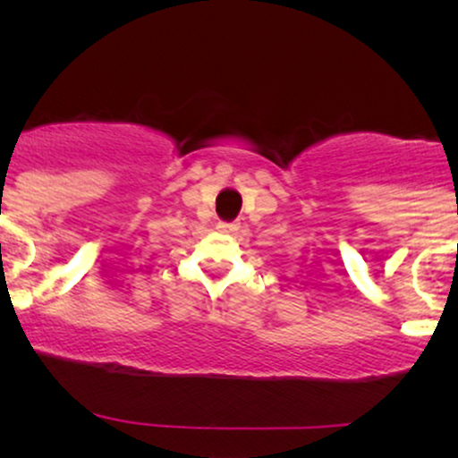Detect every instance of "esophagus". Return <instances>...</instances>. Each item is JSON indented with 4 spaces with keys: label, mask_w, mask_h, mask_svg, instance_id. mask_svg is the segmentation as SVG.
Here are the masks:
<instances>
[{
    "label": "esophagus",
    "mask_w": 458,
    "mask_h": 458,
    "mask_svg": "<svg viewBox=\"0 0 458 458\" xmlns=\"http://www.w3.org/2000/svg\"><path fill=\"white\" fill-rule=\"evenodd\" d=\"M217 228H219V233H225V234H236V233H239L241 225L236 224V222H219Z\"/></svg>",
    "instance_id": "1"
}]
</instances>
